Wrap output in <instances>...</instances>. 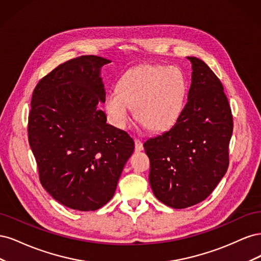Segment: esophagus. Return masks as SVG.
Returning a JSON list of instances; mask_svg holds the SVG:
<instances>
[{"label":"esophagus","mask_w":261,"mask_h":261,"mask_svg":"<svg viewBox=\"0 0 261 261\" xmlns=\"http://www.w3.org/2000/svg\"><path fill=\"white\" fill-rule=\"evenodd\" d=\"M134 141H135V150H136V151H141V150L144 149L143 143H141L139 139H135Z\"/></svg>","instance_id":"esophagus-1"}]
</instances>
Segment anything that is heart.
Wrapping results in <instances>:
<instances>
[{
	"label": "heart",
	"instance_id": "1",
	"mask_svg": "<svg viewBox=\"0 0 261 261\" xmlns=\"http://www.w3.org/2000/svg\"><path fill=\"white\" fill-rule=\"evenodd\" d=\"M186 91V78L178 67L141 65L127 70L117 84V91L108 93L106 111L114 126L125 128L133 108L139 124L150 132H164L178 120Z\"/></svg>",
	"mask_w": 261,
	"mask_h": 261
}]
</instances>
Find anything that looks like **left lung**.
Here are the masks:
<instances>
[{
  "label": "left lung",
  "mask_w": 261,
  "mask_h": 261,
  "mask_svg": "<svg viewBox=\"0 0 261 261\" xmlns=\"http://www.w3.org/2000/svg\"><path fill=\"white\" fill-rule=\"evenodd\" d=\"M192 63L187 103L168 132L144 144L154 196L174 209L204 200L228 168L233 133L230 105L219 78L203 61Z\"/></svg>",
  "instance_id": "obj_1"
}]
</instances>
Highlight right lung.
Returning a JSON list of instances; mask_svg holds the SVG:
<instances>
[{
  "label": "right lung",
  "instance_id": "obj_1",
  "mask_svg": "<svg viewBox=\"0 0 261 261\" xmlns=\"http://www.w3.org/2000/svg\"><path fill=\"white\" fill-rule=\"evenodd\" d=\"M96 57L69 60L38 83L31 99L28 140L43 188L65 207L94 211L111 200L134 152L127 133L107 123Z\"/></svg>",
  "mask_w": 261,
  "mask_h": 261
}]
</instances>
